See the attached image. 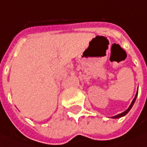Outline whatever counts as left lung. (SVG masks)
<instances>
[{
	"instance_id": "1",
	"label": "left lung",
	"mask_w": 147,
	"mask_h": 147,
	"mask_svg": "<svg viewBox=\"0 0 147 147\" xmlns=\"http://www.w3.org/2000/svg\"><path fill=\"white\" fill-rule=\"evenodd\" d=\"M137 96H138V92H137L136 95H135V96H134V100H133V101L131 102V104H130V105L129 106V108L125 110V111H124L123 113H119V114H117V115L114 116V117H112V118H114V119H117V118H120V117H124L125 115H126L127 113H129V111L131 109V108L133 107V105H134V102H135V100H136V98H137Z\"/></svg>"
}]
</instances>
